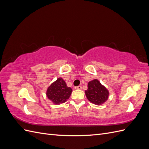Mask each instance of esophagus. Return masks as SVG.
Instances as JSON below:
<instances>
[{"label":"esophagus","instance_id":"1","mask_svg":"<svg viewBox=\"0 0 149 149\" xmlns=\"http://www.w3.org/2000/svg\"><path fill=\"white\" fill-rule=\"evenodd\" d=\"M75 89H82V86H76L74 87Z\"/></svg>","mask_w":149,"mask_h":149}]
</instances>
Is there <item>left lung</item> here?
<instances>
[{
  "mask_svg": "<svg viewBox=\"0 0 149 149\" xmlns=\"http://www.w3.org/2000/svg\"><path fill=\"white\" fill-rule=\"evenodd\" d=\"M88 100L96 105H102L109 97V92L100 81L94 79L88 83V89L85 91Z\"/></svg>",
  "mask_w": 149,
  "mask_h": 149,
  "instance_id": "1",
  "label": "left lung"
}]
</instances>
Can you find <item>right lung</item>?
<instances>
[{"label": "right lung", "instance_id": "obj_1", "mask_svg": "<svg viewBox=\"0 0 149 149\" xmlns=\"http://www.w3.org/2000/svg\"><path fill=\"white\" fill-rule=\"evenodd\" d=\"M73 90L68 87L62 78H58L48 87L46 95L54 104L59 105L70 98Z\"/></svg>", "mask_w": 149, "mask_h": 149}]
</instances>
